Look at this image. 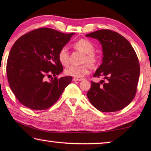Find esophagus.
Returning a JSON list of instances; mask_svg holds the SVG:
<instances>
[{"mask_svg": "<svg viewBox=\"0 0 151 151\" xmlns=\"http://www.w3.org/2000/svg\"><path fill=\"white\" fill-rule=\"evenodd\" d=\"M74 81H81L83 80V79H79V78H73V79H72Z\"/></svg>", "mask_w": 151, "mask_h": 151, "instance_id": "esophagus-1", "label": "esophagus"}]
</instances>
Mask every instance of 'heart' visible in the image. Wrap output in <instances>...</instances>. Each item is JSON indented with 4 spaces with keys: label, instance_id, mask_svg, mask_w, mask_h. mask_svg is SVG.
Instances as JSON below:
<instances>
[{
    "label": "heart",
    "instance_id": "1",
    "mask_svg": "<svg viewBox=\"0 0 151 151\" xmlns=\"http://www.w3.org/2000/svg\"><path fill=\"white\" fill-rule=\"evenodd\" d=\"M73 47L77 51L84 54L83 58V62L88 65L81 66H69L65 69V73L68 76L74 78H81L84 77L89 72V66L94 67L97 65L99 58L93 52L95 50V46L92 42L86 39H81L73 45ZM58 60L60 64L64 66L68 65L69 55L67 49L64 47L60 50L58 52Z\"/></svg>",
    "mask_w": 151,
    "mask_h": 151
}]
</instances>
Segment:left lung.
I'll return each mask as SVG.
<instances>
[{"instance_id":"1","label":"left lung","mask_w":151,"mask_h":151,"mask_svg":"<svg viewBox=\"0 0 151 151\" xmlns=\"http://www.w3.org/2000/svg\"><path fill=\"white\" fill-rule=\"evenodd\" d=\"M97 39L101 44L103 61L94 77L107 80L91 81L87 92L89 101L102 112L121 110L133 101L137 91L140 65L134 49L125 37L110 30H99L86 35ZM104 83H103V82Z\"/></svg>"}]
</instances>
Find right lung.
Here are the masks:
<instances>
[{"label": "right lung", "instance_id": "1", "mask_svg": "<svg viewBox=\"0 0 151 151\" xmlns=\"http://www.w3.org/2000/svg\"><path fill=\"white\" fill-rule=\"evenodd\" d=\"M74 34L42 27L23 35L14 43L7 61V77L22 105L33 110L47 109L70 84V76L57 77L63 71L58 52ZM52 74L54 78L46 81V77Z\"/></svg>", "mask_w": 151, "mask_h": 151}]
</instances>
